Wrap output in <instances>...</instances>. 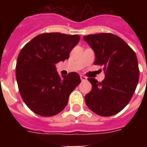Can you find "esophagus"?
Instances as JSON below:
<instances>
[{
	"label": "esophagus",
	"instance_id": "obj_1",
	"mask_svg": "<svg viewBox=\"0 0 147 147\" xmlns=\"http://www.w3.org/2000/svg\"><path fill=\"white\" fill-rule=\"evenodd\" d=\"M80 79H81V80H82V81H86V80H87V78H86V76H83V75H81V76H80Z\"/></svg>",
	"mask_w": 147,
	"mask_h": 147
}]
</instances>
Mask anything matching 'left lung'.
I'll return each instance as SVG.
<instances>
[{
  "mask_svg": "<svg viewBox=\"0 0 147 147\" xmlns=\"http://www.w3.org/2000/svg\"><path fill=\"white\" fill-rule=\"evenodd\" d=\"M95 55L94 64L103 65L105 79L87 80L92 89L85 96L88 108L102 117L118 113L130 102L139 76L138 60L132 49L120 37L109 33L83 37Z\"/></svg>",
  "mask_w": 147,
  "mask_h": 147,
  "instance_id": "8db88e82",
  "label": "left lung"
}]
</instances>
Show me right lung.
<instances>
[{
	"instance_id": "add662e5",
	"label": "right lung",
	"mask_w": 147,
	"mask_h": 147,
	"mask_svg": "<svg viewBox=\"0 0 147 147\" xmlns=\"http://www.w3.org/2000/svg\"><path fill=\"white\" fill-rule=\"evenodd\" d=\"M80 39L77 34L44 33L21 49L16 67V81L22 98L34 113L51 117L67 105L70 94L81 80L76 72L61 77L56 64L69 58Z\"/></svg>"
}]
</instances>
